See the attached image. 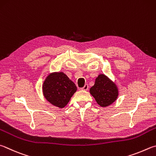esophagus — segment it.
Returning a JSON list of instances; mask_svg holds the SVG:
<instances>
[{
	"mask_svg": "<svg viewBox=\"0 0 156 156\" xmlns=\"http://www.w3.org/2000/svg\"><path fill=\"white\" fill-rule=\"evenodd\" d=\"M88 89H89V85H88L87 84H86L85 85H84L83 88H82V90H87Z\"/></svg>",
	"mask_w": 156,
	"mask_h": 156,
	"instance_id": "obj_1",
	"label": "esophagus"
}]
</instances>
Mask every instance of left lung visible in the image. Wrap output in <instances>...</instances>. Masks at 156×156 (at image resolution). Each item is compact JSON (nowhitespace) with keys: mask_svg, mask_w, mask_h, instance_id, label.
Returning <instances> with one entry per match:
<instances>
[{"mask_svg":"<svg viewBox=\"0 0 156 156\" xmlns=\"http://www.w3.org/2000/svg\"><path fill=\"white\" fill-rule=\"evenodd\" d=\"M89 92L101 107L111 105L117 100L119 94L117 84L103 73L99 74L95 78L94 85L90 87Z\"/></svg>","mask_w":156,"mask_h":156,"instance_id":"obj_1","label":"left lung"}]
</instances>
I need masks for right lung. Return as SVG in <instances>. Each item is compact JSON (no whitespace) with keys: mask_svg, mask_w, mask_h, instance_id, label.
<instances>
[{"mask_svg":"<svg viewBox=\"0 0 156 156\" xmlns=\"http://www.w3.org/2000/svg\"><path fill=\"white\" fill-rule=\"evenodd\" d=\"M77 90L76 84L63 72L50 73L42 85L46 100L53 106L63 108Z\"/></svg>","mask_w":156,"mask_h":156,"instance_id":"add662e5","label":"right lung"}]
</instances>
